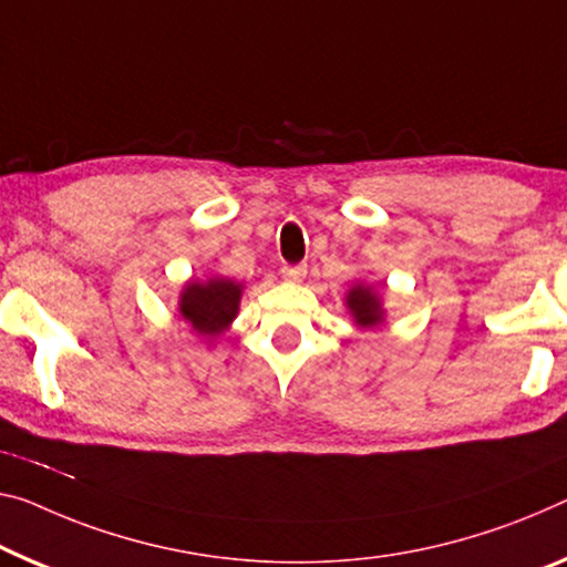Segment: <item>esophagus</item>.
<instances>
[{"label":"esophagus","instance_id":"obj_1","mask_svg":"<svg viewBox=\"0 0 567 567\" xmlns=\"http://www.w3.org/2000/svg\"><path fill=\"white\" fill-rule=\"evenodd\" d=\"M284 278L291 284H301L307 278V266H286L284 268Z\"/></svg>","mask_w":567,"mask_h":567}]
</instances>
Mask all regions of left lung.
I'll use <instances>...</instances> for the list:
<instances>
[{"label": "left lung", "mask_w": 567, "mask_h": 567, "mask_svg": "<svg viewBox=\"0 0 567 567\" xmlns=\"http://www.w3.org/2000/svg\"><path fill=\"white\" fill-rule=\"evenodd\" d=\"M344 307L350 311L352 321L360 329H378L385 324L388 319V309L385 303H382V296L380 291L374 289L372 284H364V281H357L350 286V291L344 293Z\"/></svg>", "instance_id": "1"}]
</instances>
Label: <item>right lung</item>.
Instances as JSON below:
<instances>
[{"label": "right lung", "instance_id": "right-lung-1", "mask_svg": "<svg viewBox=\"0 0 567 567\" xmlns=\"http://www.w3.org/2000/svg\"><path fill=\"white\" fill-rule=\"evenodd\" d=\"M243 291L246 284L225 276H210L205 281L189 278L177 296V317L193 329V334L213 344L238 317Z\"/></svg>", "mask_w": 567, "mask_h": 567}]
</instances>
